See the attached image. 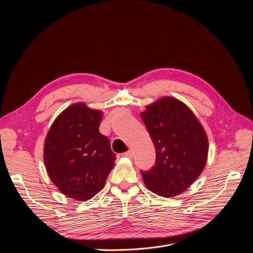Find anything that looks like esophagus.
<instances>
[{"label":"esophagus","instance_id":"1","mask_svg":"<svg viewBox=\"0 0 253 253\" xmlns=\"http://www.w3.org/2000/svg\"><path fill=\"white\" fill-rule=\"evenodd\" d=\"M123 156L124 157H127V158H132V157H133V152H132L131 150H129V151H127V152H125L124 154H123Z\"/></svg>","mask_w":253,"mask_h":253}]
</instances>
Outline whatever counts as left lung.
I'll use <instances>...</instances> for the list:
<instances>
[{
	"mask_svg": "<svg viewBox=\"0 0 253 253\" xmlns=\"http://www.w3.org/2000/svg\"><path fill=\"white\" fill-rule=\"evenodd\" d=\"M156 149L155 165L141 175L153 193L172 197L182 193L203 171L208 153L205 131L181 101L163 97L141 113Z\"/></svg>",
	"mask_w": 253,
	"mask_h": 253,
	"instance_id": "8db88e82",
	"label": "left lung"
}]
</instances>
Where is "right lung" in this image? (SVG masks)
Listing matches in <instances>:
<instances>
[{"label":"right lung","mask_w":253,"mask_h":253,"mask_svg":"<svg viewBox=\"0 0 253 253\" xmlns=\"http://www.w3.org/2000/svg\"><path fill=\"white\" fill-rule=\"evenodd\" d=\"M102 113L76 103L52 124L44 145L49 177L59 191L79 201L89 200L104 185L115 165L109 138L99 132Z\"/></svg>","instance_id":"1"}]
</instances>
